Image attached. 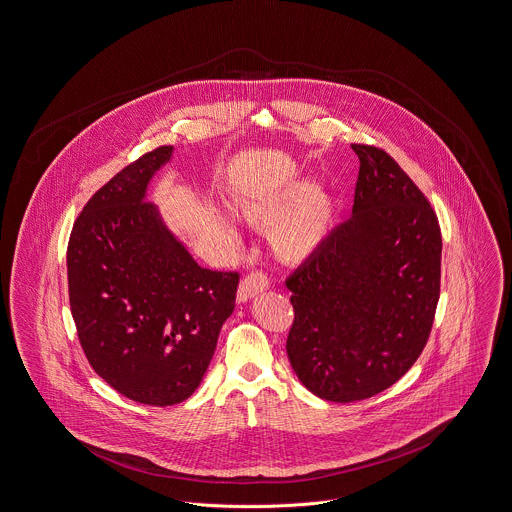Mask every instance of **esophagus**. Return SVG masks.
I'll list each match as a JSON object with an SVG mask.
<instances>
[{
    "instance_id": "esophagus-1",
    "label": "esophagus",
    "mask_w": 512,
    "mask_h": 512,
    "mask_svg": "<svg viewBox=\"0 0 512 512\" xmlns=\"http://www.w3.org/2000/svg\"><path fill=\"white\" fill-rule=\"evenodd\" d=\"M269 288V279H267V275L265 273H251V275H247L241 283H239V288H237V302H247V300H251L253 296H257L259 292H263V290H267Z\"/></svg>"
}]
</instances>
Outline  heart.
I'll list each match as a JSON object with an SVG mask.
<instances>
[{
    "label": "heart",
    "instance_id": "1",
    "mask_svg": "<svg viewBox=\"0 0 512 512\" xmlns=\"http://www.w3.org/2000/svg\"><path fill=\"white\" fill-rule=\"evenodd\" d=\"M239 216L253 228H273L269 243L275 257L283 263H300L328 237L336 218V200L302 180L275 196L243 202ZM220 224L228 228L226 218H220Z\"/></svg>",
    "mask_w": 512,
    "mask_h": 512
}]
</instances>
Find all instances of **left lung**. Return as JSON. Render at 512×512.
Returning a JSON list of instances; mask_svg holds the SVG:
<instances>
[{"label": "left lung", "mask_w": 512, "mask_h": 512, "mask_svg": "<svg viewBox=\"0 0 512 512\" xmlns=\"http://www.w3.org/2000/svg\"><path fill=\"white\" fill-rule=\"evenodd\" d=\"M351 218L286 279V353L316 397L353 402L395 385L422 353L440 298L438 218L383 149L351 145Z\"/></svg>", "instance_id": "obj_1"}]
</instances>
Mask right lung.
<instances>
[{
	"label": "right lung",
	"instance_id": "obj_1",
	"mask_svg": "<svg viewBox=\"0 0 512 512\" xmlns=\"http://www.w3.org/2000/svg\"><path fill=\"white\" fill-rule=\"evenodd\" d=\"M159 147L104 184L66 251L70 310L92 369L123 397L172 406L202 383L239 275L200 267L147 188L172 157Z\"/></svg>",
	"mask_w": 512,
	"mask_h": 512
}]
</instances>
